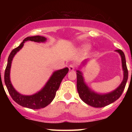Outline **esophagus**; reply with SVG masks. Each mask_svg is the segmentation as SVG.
Wrapping results in <instances>:
<instances>
[{"label":"esophagus","instance_id":"34e87169","mask_svg":"<svg viewBox=\"0 0 132 132\" xmlns=\"http://www.w3.org/2000/svg\"><path fill=\"white\" fill-rule=\"evenodd\" d=\"M69 70H70V71H73L75 70V64H70V65H69Z\"/></svg>","mask_w":132,"mask_h":132}]
</instances>
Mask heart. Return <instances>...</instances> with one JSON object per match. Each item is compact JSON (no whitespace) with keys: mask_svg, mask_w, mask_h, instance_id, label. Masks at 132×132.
Listing matches in <instances>:
<instances>
[{"mask_svg":"<svg viewBox=\"0 0 132 132\" xmlns=\"http://www.w3.org/2000/svg\"><path fill=\"white\" fill-rule=\"evenodd\" d=\"M89 47V46L87 45H84L83 46V48L84 49H86V48H87Z\"/></svg>","mask_w":132,"mask_h":132,"instance_id":"heart-1","label":"heart"}]
</instances>
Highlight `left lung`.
Here are the masks:
<instances>
[{
    "instance_id": "left-lung-1",
    "label": "left lung",
    "mask_w": 132,
    "mask_h": 132,
    "mask_svg": "<svg viewBox=\"0 0 132 132\" xmlns=\"http://www.w3.org/2000/svg\"><path fill=\"white\" fill-rule=\"evenodd\" d=\"M115 51L119 53L121 57L122 68H123V79L121 84L114 91L110 92V93H105V94L94 92L93 90L91 89L88 87L87 84L86 83L82 71L79 70H77V87L80 98L84 102L91 107L102 108L113 103L118 99H119L125 89L128 80V72L127 67H126L125 55L122 50H116ZM87 59L83 61L82 66H84L87 63ZM79 68H81V66H80Z\"/></svg>"
}]
</instances>
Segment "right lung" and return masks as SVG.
I'll return each mask as SVG.
<instances>
[{
	"instance_id": "add662e5",
	"label": "right lung",
	"mask_w": 132,
	"mask_h": 132,
	"mask_svg": "<svg viewBox=\"0 0 132 132\" xmlns=\"http://www.w3.org/2000/svg\"><path fill=\"white\" fill-rule=\"evenodd\" d=\"M28 41H34L37 43H44L46 41V38L40 36H29L23 39V42L16 48L13 49L9 55L7 64L4 73V82L9 94L13 100L23 107L32 109H39L44 108L50 104L54 99L56 91L59 89L62 80L68 73V68L57 70L53 73L43 87L32 95H23L18 93L12 85L10 80V70L13 59L18 51L23 47L24 43Z\"/></svg>"
}]
</instances>
